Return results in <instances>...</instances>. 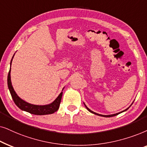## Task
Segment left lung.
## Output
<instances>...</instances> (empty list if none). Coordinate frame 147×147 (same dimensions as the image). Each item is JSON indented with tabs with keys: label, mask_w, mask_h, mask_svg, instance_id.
Masks as SVG:
<instances>
[{
	"label": "left lung",
	"mask_w": 147,
	"mask_h": 147,
	"mask_svg": "<svg viewBox=\"0 0 147 147\" xmlns=\"http://www.w3.org/2000/svg\"><path fill=\"white\" fill-rule=\"evenodd\" d=\"M84 104H85V103H84ZM85 107H86V108H87V109H88V110H89V111H90V112L93 113H94V114H96V115H98V116H103V117H112V116H117V115H118V114H119V113H116V114H113V115H109V116H104V115H101V114H98V113H96L93 112V111H92L91 110H90V109H89V108H88V107H87V106H86V105H85ZM128 108H129V107H128ZM128 108H127V109H126V110H127V109H128ZM126 110H125V111H126Z\"/></svg>",
	"instance_id": "8db88e82"
}]
</instances>
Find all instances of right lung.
Returning <instances> with one entry per match:
<instances>
[{
  "mask_svg": "<svg viewBox=\"0 0 147 147\" xmlns=\"http://www.w3.org/2000/svg\"><path fill=\"white\" fill-rule=\"evenodd\" d=\"M12 60H11V61H12ZM10 73H11V69L9 70V75H8L7 77L8 87H9L10 93H11V97H12L13 101H14L15 103L19 109L35 115L52 114V113L56 112V111L58 110V108H59L60 101H61L62 99V92L60 93V95H58V97L55 99V101H53L51 104L46 105H36L30 104V103H28L25 102V101L22 100V99L17 95L16 93H15L14 89H13L12 86V84H11V74Z\"/></svg>",
  "mask_w": 147,
  "mask_h": 147,
  "instance_id": "add662e5",
  "label": "right lung"
}]
</instances>
